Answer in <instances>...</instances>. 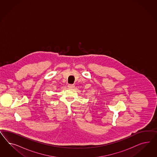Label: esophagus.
I'll use <instances>...</instances> for the list:
<instances>
[{
  "label": "esophagus",
  "mask_w": 157,
  "mask_h": 157,
  "mask_svg": "<svg viewBox=\"0 0 157 157\" xmlns=\"http://www.w3.org/2000/svg\"><path fill=\"white\" fill-rule=\"evenodd\" d=\"M68 87L69 88L72 89V88H74V87H75V85H72V84H69V85H68Z\"/></svg>",
  "instance_id": "obj_1"
}]
</instances>
